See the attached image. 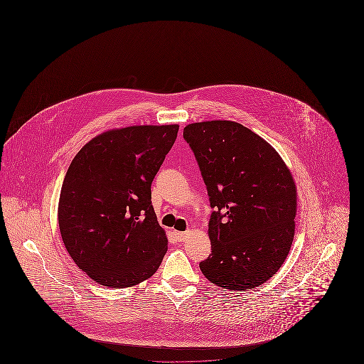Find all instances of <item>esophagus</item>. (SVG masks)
I'll use <instances>...</instances> for the list:
<instances>
[{"mask_svg":"<svg viewBox=\"0 0 364 364\" xmlns=\"http://www.w3.org/2000/svg\"><path fill=\"white\" fill-rule=\"evenodd\" d=\"M174 236H176L177 240L184 242L190 236V232H174Z\"/></svg>","mask_w":364,"mask_h":364,"instance_id":"obj_1","label":"esophagus"}]
</instances>
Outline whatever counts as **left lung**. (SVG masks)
Listing matches in <instances>:
<instances>
[{
  "label": "left lung",
  "mask_w": 364,
  "mask_h": 364,
  "mask_svg": "<svg viewBox=\"0 0 364 364\" xmlns=\"http://www.w3.org/2000/svg\"><path fill=\"white\" fill-rule=\"evenodd\" d=\"M190 144L214 208L208 223L211 255L203 276L229 291L252 289L287 259L297 208L294 177L264 140L228 120L193 122Z\"/></svg>",
  "instance_id": "left-lung-1"
}]
</instances>
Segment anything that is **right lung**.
I'll return each mask as SVG.
<instances>
[{
  "mask_svg": "<svg viewBox=\"0 0 364 364\" xmlns=\"http://www.w3.org/2000/svg\"><path fill=\"white\" fill-rule=\"evenodd\" d=\"M177 131V124L110 129L72 159L58 225L70 258L92 281L128 288L159 267L168 237L151 205V183Z\"/></svg>",
  "mask_w": 364,
  "mask_h": 364,
  "instance_id": "right-lung-1",
  "label": "right lung"
}]
</instances>
